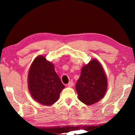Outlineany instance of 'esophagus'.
<instances>
[{
    "label": "esophagus",
    "mask_w": 135,
    "mask_h": 135,
    "mask_svg": "<svg viewBox=\"0 0 135 135\" xmlns=\"http://www.w3.org/2000/svg\"><path fill=\"white\" fill-rule=\"evenodd\" d=\"M73 86H74V83L73 81H70L69 83L67 84V86L69 87V88H71Z\"/></svg>",
    "instance_id": "obj_1"
}]
</instances>
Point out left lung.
<instances>
[{"label": "left lung", "mask_w": 135, "mask_h": 135, "mask_svg": "<svg viewBox=\"0 0 135 135\" xmlns=\"http://www.w3.org/2000/svg\"><path fill=\"white\" fill-rule=\"evenodd\" d=\"M107 86V77L101 64L97 59H93L82 67L76 89L79 99L90 105L104 97Z\"/></svg>", "instance_id": "8db88e82"}]
</instances>
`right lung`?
I'll list each match as a JSON object with an SVG mask.
<instances>
[{
	"label": "right lung",
	"mask_w": 135,
	"mask_h": 135,
	"mask_svg": "<svg viewBox=\"0 0 135 135\" xmlns=\"http://www.w3.org/2000/svg\"><path fill=\"white\" fill-rule=\"evenodd\" d=\"M27 81L31 97L46 106L55 103L65 88L55 72L54 65L43 55L34 59L28 71Z\"/></svg>",
	"instance_id": "right-lung-1"
}]
</instances>
